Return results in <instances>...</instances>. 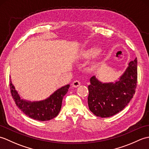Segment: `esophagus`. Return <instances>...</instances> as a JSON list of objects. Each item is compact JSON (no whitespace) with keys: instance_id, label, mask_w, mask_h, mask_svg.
<instances>
[{"instance_id":"34e87169","label":"esophagus","mask_w":149,"mask_h":149,"mask_svg":"<svg viewBox=\"0 0 149 149\" xmlns=\"http://www.w3.org/2000/svg\"><path fill=\"white\" fill-rule=\"evenodd\" d=\"M80 85H81L80 81H77V80L74 81V82H73V83H72V86L74 87V88H77L78 86H79Z\"/></svg>"}]
</instances>
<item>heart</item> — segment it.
I'll return each instance as SVG.
<instances>
[{
	"label": "heart",
	"mask_w": 149,
	"mask_h": 149,
	"mask_svg": "<svg viewBox=\"0 0 149 149\" xmlns=\"http://www.w3.org/2000/svg\"><path fill=\"white\" fill-rule=\"evenodd\" d=\"M100 52V50L98 49H92L88 50V51L84 53L83 54V56L84 58H90V57L92 56H95L99 54Z\"/></svg>",
	"instance_id": "obj_1"
}]
</instances>
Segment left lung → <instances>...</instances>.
Listing matches in <instances>:
<instances>
[{
    "label": "left lung",
    "mask_w": 149,
    "mask_h": 149,
    "mask_svg": "<svg viewBox=\"0 0 149 149\" xmlns=\"http://www.w3.org/2000/svg\"><path fill=\"white\" fill-rule=\"evenodd\" d=\"M137 58L129 63L124 72L114 82L102 83L93 75L88 86V104L95 115L107 118L116 115L134 96L137 83Z\"/></svg>",
    "instance_id": "left-lung-1"
}]
</instances>
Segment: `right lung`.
Instances as JSON below:
<instances>
[{"instance_id": "right-lung-1", "label": "right lung", "mask_w": 149, "mask_h": 149, "mask_svg": "<svg viewBox=\"0 0 149 149\" xmlns=\"http://www.w3.org/2000/svg\"><path fill=\"white\" fill-rule=\"evenodd\" d=\"M10 90L16 105L30 118L39 121H47L58 116L61 108L62 100L68 92L70 84L61 87L47 99L39 101H31L22 99L12 83L10 77Z\"/></svg>"}]
</instances>
